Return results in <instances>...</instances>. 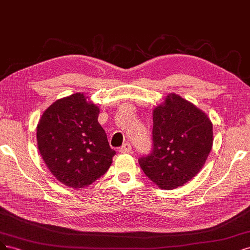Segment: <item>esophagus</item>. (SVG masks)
<instances>
[{
	"label": "esophagus",
	"instance_id": "esophagus-1",
	"mask_svg": "<svg viewBox=\"0 0 250 250\" xmlns=\"http://www.w3.org/2000/svg\"><path fill=\"white\" fill-rule=\"evenodd\" d=\"M131 150H132V146H131L130 143H125V144H123V146L119 148L120 152H128Z\"/></svg>",
	"mask_w": 250,
	"mask_h": 250
}]
</instances>
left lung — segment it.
<instances>
[{"label":"left lung","mask_w":250,"mask_h":250,"mask_svg":"<svg viewBox=\"0 0 250 250\" xmlns=\"http://www.w3.org/2000/svg\"><path fill=\"white\" fill-rule=\"evenodd\" d=\"M152 120V148L138 162L159 188L172 190L203 168L213 146V125L203 111L172 93L156 107Z\"/></svg>","instance_id":"8db88e82"}]
</instances>
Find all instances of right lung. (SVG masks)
Here are the masks:
<instances>
[{
  "instance_id": "1",
  "label": "right lung",
  "mask_w": 250,
  "mask_h": 250,
  "mask_svg": "<svg viewBox=\"0 0 250 250\" xmlns=\"http://www.w3.org/2000/svg\"><path fill=\"white\" fill-rule=\"evenodd\" d=\"M100 109L83 93L56 101L37 125V146L53 175L71 188H84L107 172L116 154L98 122Z\"/></svg>"
}]
</instances>
